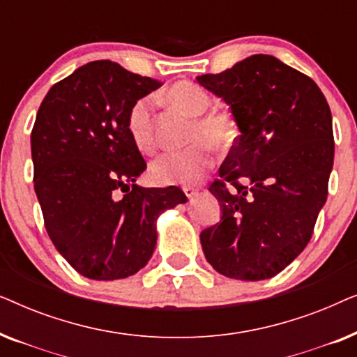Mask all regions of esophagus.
I'll use <instances>...</instances> for the list:
<instances>
[{
	"label": "esophagus",
	"mask_w": 357,
	"mask_h": 357,
	"mask_svg": "<svg viewBox=\"0 0 357 357\" xmlns=\"http://www.w3.org/2000/svg\"><path fill=\"white\" fill-rule=\"evenodd\" d=\"M183 193L187 195L188 199H193V198L198 197V192L195 188H192V187H183Z\"/></svg>",
	"instance_id": "esophagus-1"
}]
</instances>
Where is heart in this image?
I'll return each mask as SVG.
<instances>
[{
    "mask_svg": "<svg viewBox=\"0 0 357 357\" xmlns=\"http://www.w3.org/2000/svg\"><path fill=\"white\" fill-rule=\"evenodd\" d=\"M167 100L185 114L193 116L190 139L192 146L183 149H172L159 155L151 165V177L155 183H197L214 165V148L226 144L234 136L231 116L219 112H206L211 105L208 92L193 82H178L167 91ZM154 97H141L130 107L126 115V131L136 149L151 154L155 149V136L153 126Z\"/></svg>",
    "mask_w": 357,
    "mask_h": 357,
    "instance_id": "b5f03b06",
    "label": "heart"
}]
</instances>
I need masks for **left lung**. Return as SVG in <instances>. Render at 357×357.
I'll return each instance as SVG.
<instances>
[{
	"instance_id": "obj_1",
	"label": "left lung",
	"mask_w": 357,
	"mask_h": 357,
	"mask_svg": "<svg viewBox=\"0 0 357 357\" xmlns=\"http://www.w3.org/2000/svg\"><path fill=\"white\" fill-rule=\"evenodd\" d=\"M197 81L226 102L241 135L209 187L221 221L199 236L221 275L260 281L309 243L328 195L335 141L320 87L271 55H252Z\"/></svg>"
}]
</instances>
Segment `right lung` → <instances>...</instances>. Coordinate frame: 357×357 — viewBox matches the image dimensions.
<instances>
[{"label": "right lung", "instance_id": "right-lung-1", "mask_svg": "<svg viewBox=\"0 0 357 357\" xmlns=\"http://www.w3.org/2000/svg\"><path fill=\"white\" fill-rule=\"evenodd\" d=\"M162 86L109 60L48 91L31 135L33 188L53 245L79 275L123 280L146 266L155 221L187 202L178 187L143 188V155L126 131L130 107Z\"/></svg>", "mask_w": 357, "mask_h": 357}]
</instances>
